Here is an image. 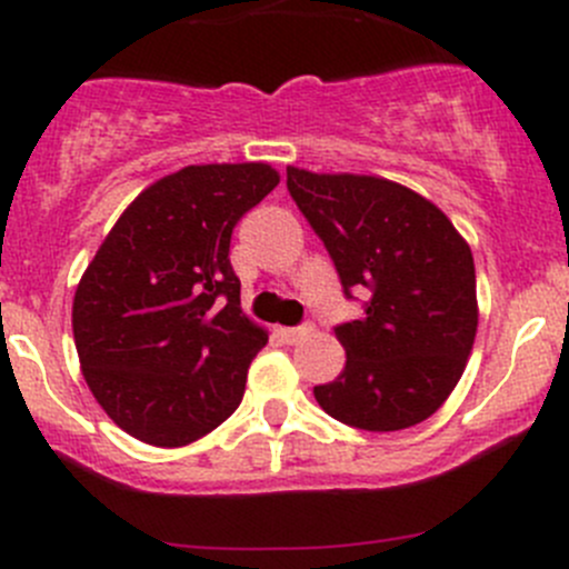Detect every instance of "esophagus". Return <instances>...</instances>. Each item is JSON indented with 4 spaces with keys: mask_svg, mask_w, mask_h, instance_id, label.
I'll return each mask as SVG.
<instances>
[{
    "mask_svg": "<svg viewBox=\"0 0 569 569\" xmlns=\"http://www.w3.org/2000/svg\"><path fill=\"white\" fill-rule=\"evenodd\" d=\"M311 332H313L311 321H306V325H300V327H280V338H283L286 343L302 341V338H308Z\"/></svg>",
    "mask_w": 569,
    "mask_h": 569,
    "instance_id": "obj_1",
    "label": "esophagus"
}]
</instances>
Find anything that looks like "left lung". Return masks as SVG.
<instances>
[{"instance_id":"1","label":"left lung","mask_w":569,"mask_h":569,"mask_svg":"<svg viewBox=\"0 0 569 569\" xmlns=\"http://www.w3.org/2000/svg\"><path fill=\"white\" fill-rule=\"evenodd\" d=\"M286 187L363 317L336 327L347 366L313 388L336 421L396 432L427 421L460 382L479 306L468 242L423 194L377 176L286 168Z\"/></svg>"}]
</instances>
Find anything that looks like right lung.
Wrapping results in <instances>:
<instances>
[{
    "instance_id": "1",
    "label": "right lung",
    "mask_w": 569,
    "mask_h": 569,
    "mask_svg": "<svg viewBox=\"0 0 569 569\" xmlns=\"http://www.w3.org/2000/svg\"><path fill=\"white\" fill-rule=\"evenodd\" d=\"M263 162L189 164L142 189L73 295L79 363L131 438L178 449L239 407L267 330L242 313L231 233L278 187Z\"/></svg>"
}]
</instances>
